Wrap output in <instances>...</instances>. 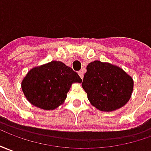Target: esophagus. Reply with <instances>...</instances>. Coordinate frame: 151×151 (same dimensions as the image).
I'll return each mask as SVG.
<instances>
[{"mask_svg":"<svg viewBox=\"0 0 151 151\" xmlns=\"http://www.w3.org/2000/svg\"><path fill=\"white\" fill-rule=\"evenodd\" d=\"M78 74H79L80 77L81 78V79H83V77H84V73H83V71H79V72H78Z\"/></svg>","mask_w":151,"mask_h":151,"instance_id":"esophagus-1","label":"esophagus"}]
</instances>
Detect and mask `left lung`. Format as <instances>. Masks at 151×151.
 <instances>
[{
    "label": "left lung",
    "instance_id": "obj_1",
    "mask_svg": "<svg viewBox=\"0 0 151 151\" xmlns=\"http://www.w3.org/2000/svg\"><path fill=\"white\" fill-rule=\"evenodd\" d=\"M82 87L90 104L104 112L120 109L129 101L132 78L117 65L94 61L86 67Z\"/></svg>",
    "mask_w": 151,
    "mask_h": 151
}]
</instances>
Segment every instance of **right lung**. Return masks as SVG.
Instances as JSON below:
<instances>
[{
    "instance_id": "obj_1",
    "label": "right lung",
    "mask_w": 151,
    "mask_h": 151,
    "mask_svg": "<svg viewBox=\"0 0 151 151\" xmlns=\"http://www.w3.org/2000/svg\"><path fill=\"white\" fill-rule=\"evenodd\" d=\"M81 78L63 62L52 61L34 67L21 83L23 93L30 104L44 110H53L63 104L73 83Z\"/></svg>"
}]
</instances>
